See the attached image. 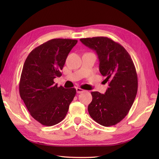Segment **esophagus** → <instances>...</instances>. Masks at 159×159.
<instances>
[{
  "instance_id": "esophagus-1",
  "label": "esophagus",
  "mask_w": 159,
  "mask_h": 159,
  "mask_svg": "<svg viewBox=\"0 0 159 159\" xmlns=\"http://www.w3.org/2000/svg\"><path fill=\"white\" fill-rule=\"evenodd\" d=\"M76 89V92L78 93H83L84 92H85V90H84V89H83L81 88H79V87H77Z\"/></svg>"
}]
</instances>
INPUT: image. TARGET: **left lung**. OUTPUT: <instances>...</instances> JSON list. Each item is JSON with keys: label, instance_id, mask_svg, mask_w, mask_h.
I'll return each mask as SVG.
<instances>
[{"label": "left lung", "instance_id": "left-lung-1", "mask_svg": "<svg viewBox=\"0 0 159 159\" xmlns=\"http://www.w3.org/2000/svg\"><path fill=\"white\" fill-rule=\"evenodd\" d=\"M84 45L95 50L99 59V70L105 76L109 87L104 94L92 92L88 106L91 117L104 126L119 123L126 116L137 93L136 69L124 47L107 37L80 39Z\"/></svg>", "mask_w": 159, "mask_h": 159}]
</instances>
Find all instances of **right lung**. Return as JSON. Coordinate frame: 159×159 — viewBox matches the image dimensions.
Listing matches in <instances>:
<instances>
[{
	"label": "right lung",
	"instance_id": "right-lung-1",
	"mask_svg": "<svg viewBox=\"0 0 159 159\" xmlns=\"http://www.w3.org/2000/svg\"><path fill=\"white\" fill-rule=\"evenodd\" d=\"M76 39H53L33 49L24 64L19 84L21 98L31 116L51 126L65 118L76 93L74 88L55 85L54 79L62 75L70 50Z\"/></svg>",
	"mask_w": 159,
	"mask_h": 159
}]
</instances>
